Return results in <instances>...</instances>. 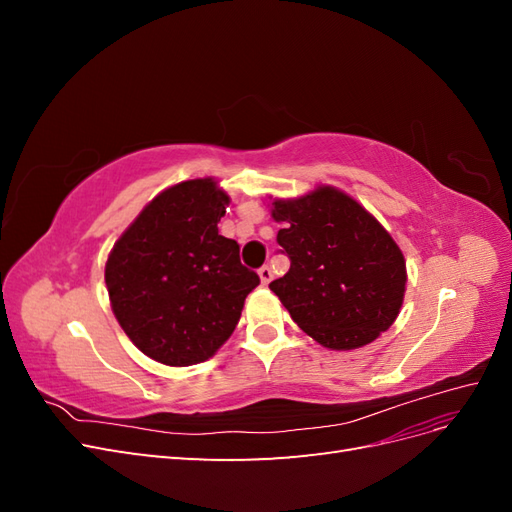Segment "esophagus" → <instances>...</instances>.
<instances>
[{"mask_svg":"<svg viewBox=\"0 0 512 512\" xmlns=\"http://www.w3.org/2000/svg\"><path fill=\"white\" fill-rule=\"evenodd\" d=\"M258 277H260V282L267 286V284L273 280V271H271V267H269V265L260 267V269H258Z\"/></svg>","mask_w":512,"mask_h":512,"instance_id":"obj_1","label":"esophagus"}]
</instances>
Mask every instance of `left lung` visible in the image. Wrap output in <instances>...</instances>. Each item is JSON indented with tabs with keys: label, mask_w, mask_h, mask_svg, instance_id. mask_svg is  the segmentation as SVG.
<instances>
[{
	"label": "left lung",
	"mask_w": 512,
	"mask_h": 512,
	"mask_svg": "<svg viewBox=\"0 0 512 512\" xmlns=\"http://www.w3.org/2000/svg\"><path fill=\"white\" fill-rule=\"evenodd\" d=\"M277 243L290 269L269 288L290 318L329 350L374 342L399 316L406 260L395 239L361 203L333 185L299 198H273Z\"/></svg>",
	"instance_id": "obj_1"
}]
</instances>
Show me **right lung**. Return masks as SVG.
I'll return each instance as SVG.
<instances>
[{"label":"right lung","instance_id":"add662e5","mask_svg":"<svg viewBox=\"0 0 512 512\" xmlns=\"http://www.w3.org/2000/svg\"><path fill=\"white\" fill-rule=\"evenodd\" d=\"M230 196L213 177L160 192L123 230L104 267L113 314L149 359L188 367L220 350L260 277L218 232Z\"/></svg>","mask_w":512,"mask_h":512}]
</instances>
